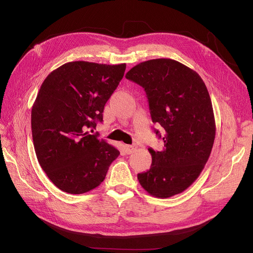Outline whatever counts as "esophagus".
<instances>
[{
	"label": "esophagus",
	"instance_id": "obj_1",
	"mask_svg": "<svg viewBox=\"0 0 253 253\" xmlns=\"http://www.w3.org/2000/svg\"><path fill=\"white\" fill-rule=\"evenodd\" d=\"M126 152L127 153V154H132V153L136 150V147L135 145H126Z\"/></svg>",
	"mask_w": 253,
	"mask_h": 253
}]
</instances>
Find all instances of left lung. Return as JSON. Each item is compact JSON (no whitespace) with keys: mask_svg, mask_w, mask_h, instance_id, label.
<instances>
[{"mask_svg":"<svg viewBox=\"0 0 253 253\" xmlns=\"http://www.w3.org/2000/svg\"><path fill=\"white\" fill-rule=\"evenodd\" d=\"M126 78L144 88L152 121L164 128V150L149 149L150 170L137 175L151 195L168 198L196 180L208 162L215 138L211 99L196 72L172 59L137 64Z\"/></svg>","mask_w":253,"mask_h":253,"instance_id":"8db88e82","label":"left lung"}]
</instances>
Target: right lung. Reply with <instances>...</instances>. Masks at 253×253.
Instances as JSON below:
<instances>
[{
	"label": "right lung",
	"mask_w": 253,
	"mask_h": 253,
	"mask_svg": "<svg viewBox=\"0 0 253 253\" xmlns=\"http://www.w3.org/2000/svg\"><path fill=\"white\" fill-rule=\"evenodd\" d=\"M126 63L68 62L45 79L32 109L36 155L53 185L82 194L104 180L120 152L89 134L103 121V110L124 78Z\"/></svg>",
	"instance_id": "add662e5"
}]
</instances>
